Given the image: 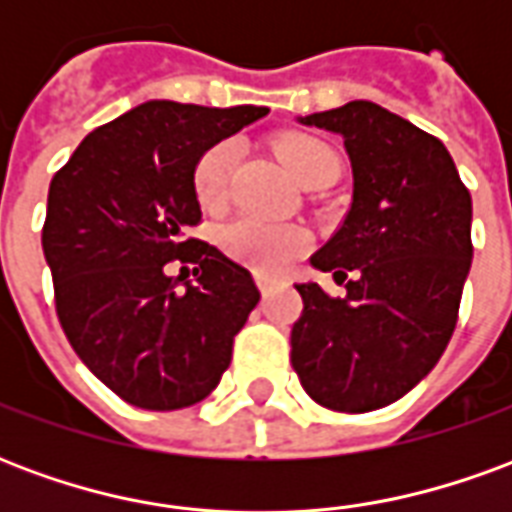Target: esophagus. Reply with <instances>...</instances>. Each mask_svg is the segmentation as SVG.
<instances>
[{
  "label": "esophagus",
  "instance_id": "34e87169",
  "mask_svg": "<svg viewBox=\"0 0 512 512\" xmlns=\"http://www.w3.org/2000/svg\"><path fill=\"white\" fill-rule=\"evenodd\" d=\"M274 285H277V282H274L271 277H266V274H257V288H260V293H263V296H268V293L274 290Z\"/></svg>",
  "mask_w": 512,
  "mask_h": 512
}]
</instances>
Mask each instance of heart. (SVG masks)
Instances as JSON below:
<instances>
[{
	"label": "heart",
	"instance_id": "obj_1",
	"mask_svg": "<svg viewBox=\"0 0 512 512\" xmlns=\"http://www.w3.org/2000/svg\"><path fill=\"white\" fill-rule=\"evenodd\" d=\"M277 153L288 172L304 189L323 178H337V153L323 139L310 134H285L277 139ZM235 164V142L222 139L194 164L191 186L205 211H219L227 202ZM219 244L227 255L257 274H279L307 252L310 235L296 224H271L255 216H238L219 230Z\"/></svg>",
	"mask_w": 512,
	"mask_h": 512
}]
</instances>
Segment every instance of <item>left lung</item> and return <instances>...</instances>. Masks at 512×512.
I'll list each match as a JSON object with an SVG mask.
<instances>
[{"instance_id":"left-lung-1","label":"left lung","mask_w":512,"mask_h":512,"mask_svg":"<svg viewBox=\"0 0 512 512\" xmlns=\"http://www.w3.org/2000/svg\"><path fill=\"white\" fill-rule=\"evenodd\" d=\"M301 123L343 134L354 194L310 257L345 293L296 285L290 362L315 403L365 414L414 389L450 343L472 266V194L447 147L384 106L351 101Z\"/></svg>"}]
</instances>
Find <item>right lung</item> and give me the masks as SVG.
<instances>
[{"instance_id":"right-lung-1","label":"right lung","mask_w":512,"mask_h":512,"mask_svg":"<svg viewBox=\"0 0 512 512\" xmlns=\"http://www.w3.org/2000/svg\"><path fill=\"white\" fill-rule=\"evenodd\" d=\"M266 106L147 101L95 128L57 169L43 222L54 307L76 356L147 411L200 403L260 301L255 279L189 235L202 222L191 175ZM169 262L194 265L166 277Z\"/></svg>"}]
</instances>
